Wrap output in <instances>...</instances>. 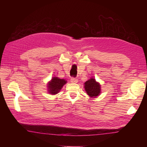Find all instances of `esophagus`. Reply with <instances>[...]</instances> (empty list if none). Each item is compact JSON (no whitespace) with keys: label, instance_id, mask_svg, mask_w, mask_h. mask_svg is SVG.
Here are the masks:
<instances>
[{"label":"esophagus","instance_id":"esophagus-1","mask_svg":"<svg viewBox=\"0 0 147 147\" xmlns=\"http://www.w3.org/2000/svg\"><path fill=\"white\" fill-rule=\"evenodd\" d=\"M70 82L72 83H77L78 82V79L76 78H72L70 79Z\"/></svg>","mask_w":147,"mask_h":147}]
</instances>
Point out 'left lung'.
Segmentation results:
<instances>
[{
	"instance_id": "left-lung-1",
	"label": "left lung",
	"mask_w": 147,
	"mask_h": 147,
	"mask_svg": "<svg viewBox=\"0 0 147 147\" xmlns=\"http://www.w3.org/2000/svg\"><path fill=\"white\" fill-rule=\"evenodd\" d=\"M84 88L87 94L92 98H96L101 93V86L99 82H96V79L91 77L84 83Z\"/></svg>"
}]
</instances>
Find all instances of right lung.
<instances>
[{"label": "right lung", "instance_id": "right-lung-1", "mask_svg": "<svg viewBox=\"0 0 147 147\" xmlns=\"http://www.w3.org/2000/svg\"><path fill=\"white\" fill-rule=\"evenodd\" d=\"M67 83V82L65 79L53 77L47 84V91L51 95H55L60 92L62 88Z\"/></svg>", "mask_w": 147, "mask_h": 147}]
</instances>
